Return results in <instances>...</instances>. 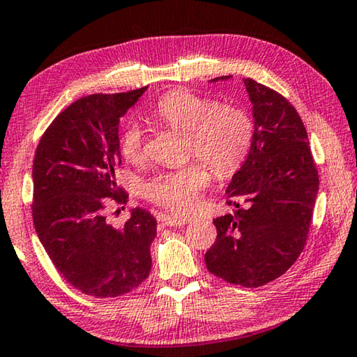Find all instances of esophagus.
<instances>
[{"mask_svg": "<svg viewBox=\"0 0 357 357\" xmlns=\"http://www.w3.org/2000/svg\"><path fill=\"white\" fill-rule=\"evenodd\" d=\"M158 220H160L163 225H168V227H181V225L188 224L190 219L178 216H158Z\"/></svg>", "mask_w": 357, "mask_h": 357, "instance_id": "1", "label": "esophagus"}]
</instances>
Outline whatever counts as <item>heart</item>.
<instances>
[{
    "instance_id": "heart-1",
    "label": "heart",
    "mask_w": 357,
    "mask_h": 357,
    "mask_svg": "<svg viewBox=\"0 0 357 357\" xmlns=\"http://www.w3.org/2000/svg\"><path fill=\"white\" fill-rule=\"evenodd\" d=\"M168 127L188 135V152L206 160L220 176L235 173L250 152L252 123L245 111L231 105H218L211 98L188 90H172L157 101L152 112ZM127 162L144 158V135L137 123H130L119 141ZM211 174L202 160L160 172L144 185V195L169 211L185 214L200 200Z\"/></svg>"
}]
</instances>
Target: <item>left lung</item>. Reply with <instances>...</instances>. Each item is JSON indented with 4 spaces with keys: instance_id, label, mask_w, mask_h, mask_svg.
<instances>
[{
    "instance_id": "1",
    "label": "left lung",
    "mask_w": 357,
    "mask_h": 357,
    "mask_svg": "<svg viewBox=\"0 0 357 357\" xmlns=\"http://www.w3.org/2000/svg\"><path fill=\"white\" fill-rule=\"evenodd\" d=\"M243 82L252 103L251 148L225 190L234 214L213 220L218 236L205 264L230 284L259 287L284 273L303 251L319 178L296 107L254 79Z\"/></svg>"
}]
</instances>
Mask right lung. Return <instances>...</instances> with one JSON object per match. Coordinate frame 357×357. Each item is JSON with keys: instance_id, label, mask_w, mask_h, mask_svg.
Listing matches in <instances>:
<instances>
[{"instance_id": "1", "label": "right lung", "mask_w": 357, "mask_h": 357, "mask_svg": "<svg viewBox=\"0 0 357 357\" xmlns=\"http://www.w3.org/2000/svg\"><path fill=\"white\" fill-rule=\"evenodd\" d=\"M148 87L93 93L71 103L41 137L33 160V224L60 275L87 296H123L148 278L157 220L132 209L122 229L106 222L109 203H127L119 122Z\"/></svg>"}]
</instances>
